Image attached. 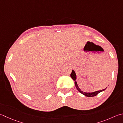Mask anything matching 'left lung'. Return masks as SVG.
<instances>
[{
  "label": "left lung",
  "mask_w": 123,
  "mask_h": 123,
  "mask_svg": "<svg viewBox=\"0 0 123 123\" xmlns=\"http://www.w3.org/2000/svg\"><path fill=\"white\" fill-rule=\"evenodd\" d=\"M70 76H71V78H72V79L74 80V81H76V75L75 72L73 70H72V72H71V74H70ZM75 85L76 88V89H77V90L79 91L80 92H81V93H82V94L84 95V96H86L89 97H94V96H96V95L98 94L99 92H102V91H104L106 89V88L105 89H103V90L95 91V92H83V91H81V89H80V88L79 87V86H78V85L77 84L76 81H75Z\"/></svg>",
  "instance_id": "8db88e82"
}]
</instances>
